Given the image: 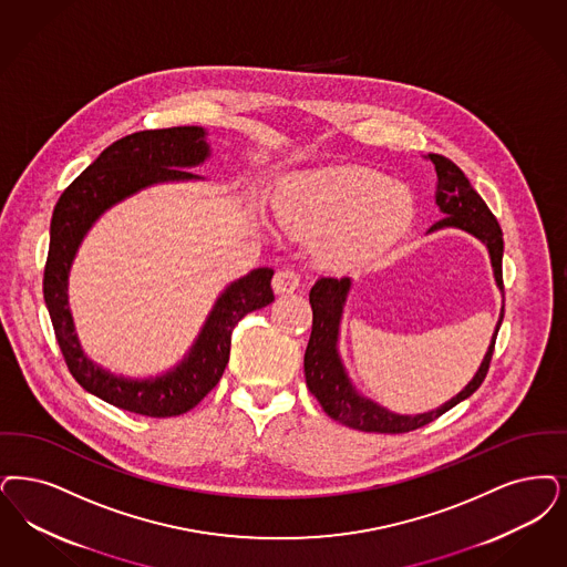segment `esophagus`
Masks as SVG:
<instances>
[{"mask_svg":"<svg viewBox=\"0 0 567 567\" xmlns=\"http://www.w3.org/2000/svg\"><path fill=\"white\" fill-rule=\"evenodd\" d=\"M299 287V276L293 270H278L272 280V289L276 295L293 293Z\"/></svg>","mask_w":567,"mask_h":567,"instance_id":"obj_1","label":"esophagus"}]
</instances>
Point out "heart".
<instances>
[{
	"label": "heart",
	"instance_id": "heart-1",
	"mask_svg": "<svg viewBox=\"0 0 567 567\" xmlns=\"http://www.w3.org/2000/svg\"><path fill=\"white\" fill-rule=\"evenodd\" d=\"M282 226L320 238V255L338 268L378 259L405 231L413 198L403 183L361 164H327L282 177L274 192Z\"/></svg>",
	"mask_w": 567,
	"mask_h": 567
}]
</instances>
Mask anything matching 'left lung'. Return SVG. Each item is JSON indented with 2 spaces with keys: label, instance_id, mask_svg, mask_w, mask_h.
Listing matches in <instances>:
<instances>
[{
  "label": "left lung",
  "instance_id": "1",
  "mask_svg": "<svg viewBox=\"0 0 567 567\" xmlns=\"http://www.w3.org/2000/svg\"><path fill=\"white\" fill-rule=\"evenodd\" d=\"M424 158L431 159L434 164V171H436L434 203L443 213V219H439L434 226L429 227L426 234L453 227V229H462V231L475 236L476 240H481L489 252L496 287H498L499 293H504V285H502L504 240H502V229H499L496 217L492 215L487 204L483 203V198L473 189L466 175L453 164L452 159L439 156V154H429ZM350 289H352L350 276L318 278L315 287L310 289L312 333H310V341H308L306 357H303V371H306V384L317 396L318 403L322 405L329 417H333L343 426L363 432L399 434V432L415 431V429L431 424L432 420H436L445 411H450L457 403H462L464 399H468L476 388L483 384L487 369H489L492 354H494V343H496L499 324L504 318V306L499 308L494 336H492L487 352L478 364L473 380L441 408L408 415V413L390 411L384 405L375 403L373 399L361 394L359 388L350 380L348 369L341 361L340 354L341 317H343V306L348 301Z\"/></svg>",
  "mask_w": 567,
  "mask_h": 567
}]
</instances>
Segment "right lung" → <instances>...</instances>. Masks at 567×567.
<instances>
[{
    "instance_id": "right-lung-1",
    "label": "right lung",
    "mask_w": 567,
    "mask_h": 567,
    "mask_svg": "<svg viewBox=\"0 0 567 567\" xmlns=\"http://www.w3.org/2000/svg\"><path fill=\"white\" fill-rule=\"evenodd\" d=\"M203 126L141 131L112 143L69 185L54 206L44 270L45 308L71 375L86 392L124 411L173 417L196 408L217 385L229 361L231 331L252 310L272 303V268L229 282L182 361L150 378L117 375L94 363L75 333L69 308V272L92 226L115 204L162 183L203 182L196 168L210 158Z\"/></svg>"
}]
</instances>
